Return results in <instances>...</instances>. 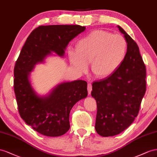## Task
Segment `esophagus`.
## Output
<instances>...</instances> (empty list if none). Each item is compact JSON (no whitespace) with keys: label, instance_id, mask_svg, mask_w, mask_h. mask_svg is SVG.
Wrapping results in <instances>:
<instances>
[{"label":"esophagus","instance_id":"esophagus-1","mask_svg":"<svg viewBox=\"0 0 157 157\" xmlns=\"http://www.w3.org/2000/svg\"><path fill=\"white\" fill-rule=\"evenodd\" d=\"M87 91H88L89 95H90L92 91V85L91 83H88L87 85Z\"/></svg>","mask_w":157,"mask_h":157}]
</instances>
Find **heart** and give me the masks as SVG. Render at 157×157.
Instances as JSON below:
<instances>
[{"instance_id": "obj_1", "label": "heart", "mask_w": 157, "mask_h": 157, "mask_svg": "<svg viewBox=\"0 0 157 157\" xmlns=\"http://www.w3.org/2000/svg\"><path fill=\"white\" fill-rule=\"evenodd\" d=\"M128 43L124 36L103 30H95L79 39L75 52L71 51V63L80 72L87 70L91 62L92 73L106 78L117 70L126 56Z\"/></svg>"}]
</instances>
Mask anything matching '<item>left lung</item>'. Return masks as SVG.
Segmentation results:
<instances>
[{"label": "left lung", "mask_w": 157, "mask_h": 157, "mask_svg": "<svg viewBox=\"0 0 157 157\" xmlns=\"http://www.w3.org/2000/svg\"><path fill=\"white\" fill-rule=\"evenodd\" d=\"M128 43L122 64L110 77L92 84L97 102L95 130L102 137L120 133L138 115L146 91V68L137 43L120 26Z\"/></svg>", "instance_id": "obj_1"}]
</instances>
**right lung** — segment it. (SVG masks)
I'll use <instances>...</instances> for the list:
<instances>
[{
    "label": "right lung",
    "mask_w": 157,
    "mask_h": 157,
    "mask_svg": "<svg viewBox=\"0 0 157 157\" xmlns=\"http://www.w3.org/2000/svg\"><path fill=\"white\" fill-rule=\"evenodd\" d=\"M85 29L86 27L79 25L39 26L30 33L16 60L14 89L19 114L42 135L58 137L69 130L70 110L87 96V83L83 80L62 83L48 96L40 97L29 82L30 71L51 52L63 56L69 42Z\"/></svg>",
    "instance_id": "right-lung-1"
}]
</instances>
